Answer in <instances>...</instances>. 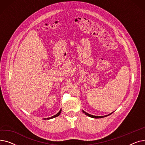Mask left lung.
I'll use <instances>...</instances> for the list:
<instances>
[{"label": "left lung", "instance_id": "8db88e82", "mask_svg": "<svg viewBox=\"0 0 145 145\" xmlns=\"http://www.w3.org/2000/svg\"><path fill=\"white\" fill-rule=\"evenodd\" d=\"M82 112L84 113L86 115H87V116H89V117H90V118H95V119H98V118H105V117H106V116H109V115H110V114H112V113H110L109 115H105V116H94V115H90V114H89V113H86V112H85L84 110H82Z\"/></svg>", "mask_w": 145, "mask_h": 145}]
</instances>
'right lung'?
Masks as SVG:
<instances>
[{"mask_svg":"<svg viewBox=\"0 0 145 145\" xmlns=\"http://www.w3.org/2000/svg\"><path fill=\"white\" fill-rule=\"evenodd\" d=\"M61 111H62V109H61L60 110V111L56 114V115H54V116H52L51 118H47V119H52V118H56V117H57V116H58L60 114V113H61Z\"/></svg>","mask_w":145,"mask_h":145,"instance_id":"obj_1","label":"right lung"}]
</instances>
